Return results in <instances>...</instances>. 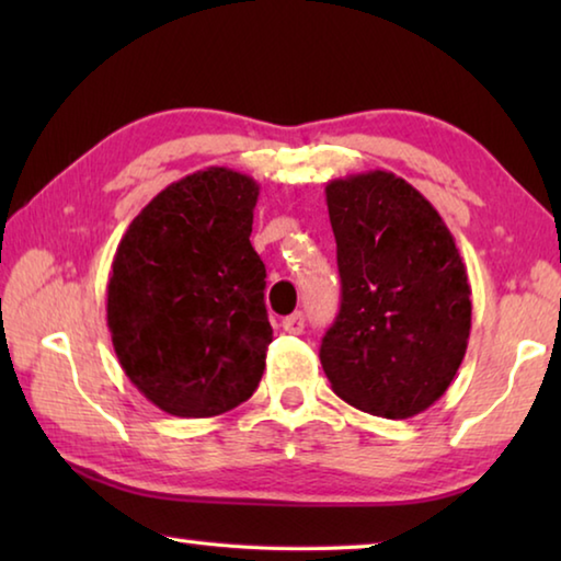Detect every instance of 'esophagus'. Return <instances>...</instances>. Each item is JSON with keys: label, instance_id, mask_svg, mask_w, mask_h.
I'll return each instance as SVG.
<instances>
[{"label": "esophagus", "instance_id": "34e87169", "mask_svg": "<svg viewBox=\"0 0 561 561\" xmlns=\"http://www.w3.org/2000/svg\"><path fill=\"white\" fill-rule=\"evenodd\" d=\"M282 329L287 331V334H301V331H304V314H301V311H294V314L284 317Z\"/></svg>", "mask_w": 561, "mask_h": 561}]
</instances>
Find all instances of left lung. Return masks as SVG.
<instances>
[{
    "mask_svg": "<svg viewBox=\"0 0 561 561\" xmlns=\"http://www.w3.org/2000/svg\"><path fill=\"white\" fill-rule=\"evenodd\" d=\"M341 309L321 366L358 411L413 417L448 391L470 339V284L438 210L388 170L327 185Z\"/></svg>",
    "mask_w": 561,
    "mask_h": 561,
    "instance_id": "left-lung-1",
    "label": "left lung"
}]
</instances>
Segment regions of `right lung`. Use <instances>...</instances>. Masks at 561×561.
<instances>
[{
    "label": "right lung",
    "mask_w": 561,
    "mask_h": 561,
    "mask_svg": "<svg viewBox=\"0 0 561 561\" xmlns=\"http://www.w3.org/2000/svg\"><path fill=\"white\" fill-rule=\"evenodd\" d=\"M260 185L230 168L185 175L128 225L106 319L130 383L160 411L213 417L254 393L272 327L250 242Z\"/></svg>",
    "instance_id": "add662e5"
}]
</instances>
